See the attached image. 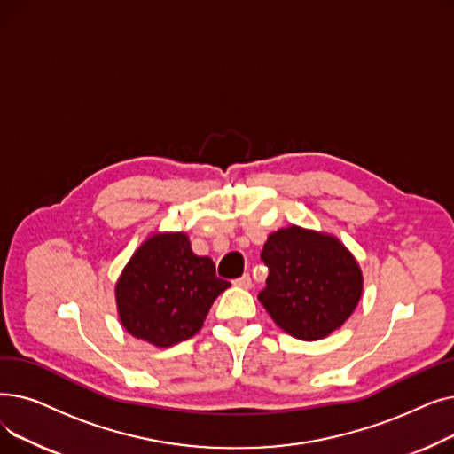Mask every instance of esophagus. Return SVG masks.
<instances>
[{
	"instance_id": "1",
	"label": "esophagus",
	"mask_w": 454,
	"mask_h": 454,
	"mask_svg": "<svg viewBox=\"0 0 454 454\" xmlns=\"http://www.w3.org/2000/svg\"><path fill=\"white\" fill-rule=\"evenodd\" d=\"M233 285H235V287H241V289H250L252 287V278H250V274H245L241 278H237L233 281Z\"/></svg>"
}]
</instances>
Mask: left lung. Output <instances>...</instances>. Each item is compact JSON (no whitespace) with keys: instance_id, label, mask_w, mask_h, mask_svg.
<instances>
[{"instance_id":"left-lung-1","label":"left lung","mask_w":454,"mask_h":454,"mask_svg":"<svg viewBox=\"0 0 454 454\" xmlns=\"http://www.w3.org/2000/svg\"><path fill=\"white\" fill-rule=\"evenodd\" d=\"M261 259L269 278L257 300L294 339H325L359 305L363 270L335 235L296 224L279 228L267 237Z\"/></svg>"}]
</instances>
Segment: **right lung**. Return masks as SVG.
Segmentation results:
<instances>
[{
  "label": "right lung",
  "mask_w": 454,
  "mask_h": 454,
  "mask_svg": "<svg viewBox=\"0 0 454 454\" xmlns=\"http://www.w3.org/2000/svg\"><path fill=\"white\" fill-rule=\"evenodd\" d=\"M230 281L207 255L191 250L184 231H156L132 254L115 283L121 325L132 337L169 348L193 337Z\"/></svg>",
  "instance_id": "obj_1"
}]
</instances>
